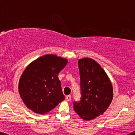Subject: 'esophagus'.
Here are the masks:
<instances>
[{"label": "esophagus", "mask_w": 135, "mask_h": 135, "mask_svg": "<svg viewBox=\"0 0 135 135\" xmlns=\"http://www.w3.org/2000/svg\"><path fill=\"white\" fill-rule=\"evenodd\" d=\"M66 99L67 101H70L71 100V95H67L66 96Z\"/></svg>", "instance_id": "34e87169"}]
</instances>
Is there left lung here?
I'll return each mask as SVG.
<instances>
[{"label":"left lung","instance_id":"obj_1","mask_svg":"<svg viewBox=\"0 0 135 135\" xmlns=\"http://www.w3.org/2000/svg\"><path fill=\"white\" fill-rule=\"evenodd\" d=\"M81 98L74 102V109L82 119L89 121L103 114L113 99V88L100 65L90 58L78 62Z\"/></svg>","mask_w":135,"mask_h":135}]
</instances>
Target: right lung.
Returning a JSON list of instances; mask_svg holds the SVG:
<instances>
[{
	"label": "right lung",
	"instance_id": "1",
	"mask_svg": "<svg viewBox=\"0 0 135 135\" xmlns=\"http://www.w3.org/2000/svg\"><path fill=\"white\" fill-rule=\"evenodd\" d=\"M66 64L65 59L46 55L27 66L20 77L18 90L29 109L44 114L65 99L58 75Z\"/></svg>",
	"mask_w": 135,
	"mask_h": 135
}]
</instances>
